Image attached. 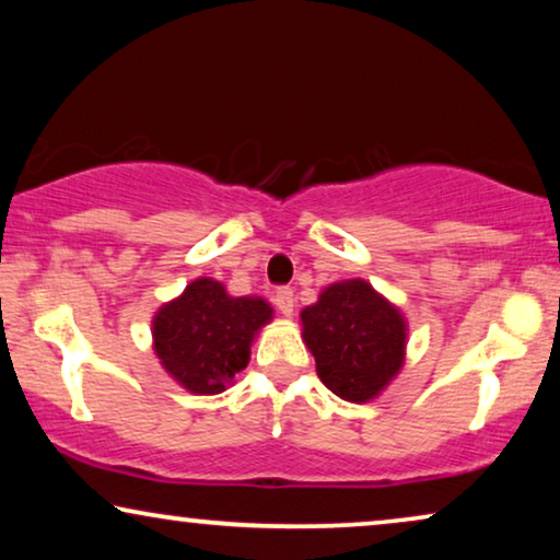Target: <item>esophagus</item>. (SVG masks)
<instances>
[{
    "instance_id": "34e87169",
    "label": "esophagus",
    "mask_w": 560,
    "mask_h": 560,
    "mask_svg": "<svg viewBox=\"0 0 560 560\" xmlns=\"http://www.w3.org/2000/svg\"><path fill=\"white\" fill-rule=\"evenodd\" d=\"M275 305H278V311L282 313V316H293V308H295L293 290H290V288H278V293H275Z\"/></svg>"
}]
</instances>
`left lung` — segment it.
I'll return each mask as SVG.
<instances>
[{
    "label": "left lung",
    "mask_w": 560,
    "mask_h": 560,
    "mask_svg": "<svg viewBox=\"0 0 560 560\" xmlns=\"http://www.w3.org/2000/svg\"><path fill=\"white\" fill-rule=\"evenodd\" d=\"M301 326L320 382L347 402L374 400L405 364L408 320L366 280L331 282Z\"/></svg>",
    "instance_id": "obj_1"
}]
</instances>
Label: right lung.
<instances>
[{
	"label": "right lung",
	"instance_id": "obj_1",
	"mask_svg": "<svg viewBox=\"0 0 560 560\" xmlns=\"http://www.w3.org/2000/svg\"><path fill=\"white\" fill-rule=\"evenodd\" d=\"M272 305L259 295L234 298L224 282L198 278L152 318V349L163 370L194 395H219L249 364Z\"/></svg>",
	"mask_w": 560,
	"mask_h": 560
}]
</instances>
